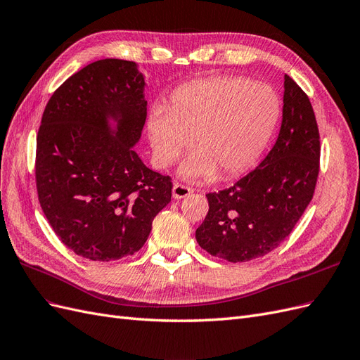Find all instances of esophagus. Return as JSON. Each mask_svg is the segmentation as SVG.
<instances>
[{
	"mask_svg": "<svg viewBox=\"0 0 360 360\" xmlns=\"http://www.w3.org/2000/svg\"><path fill=\"white\" fill-rule=\"evenodd\" d=\"M173 198L174 199H182V198H187V196H190V194L193 193V190L190 188V187H187V186H182V184H174L173 186Z\"/></svg>",
	"mask_w": 360,
	"mask_h": 360,
	"instance_id": "obj_1",
	"label": "esophagus"
}]
</instances>
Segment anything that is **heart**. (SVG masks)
I'll return each instance as SVG.
<instances>
[{"mask_svg": "<svg viewBox=\"0 0 360 360\" xmlns=\"http://www.w3.org/2000/svg\"><path fill=\"white\" fill-rule=\"evenodd\" d=\"M281 116L274 89L243 77L193 81L172 95L170 107L152 105L148 134L153 157L169 167L184 152H196L182 162L190 181L233 178L249 169L269 143Z\"/></svg>", "mask_w": 360, "mask_h": 360, "instance_id": "obj_1", "label": "heart"}]
</instances>
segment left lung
<instances>
[{
	"instance_id": "8db88e82",
	"label": "left lung",
	"mask_w": 360,
	"mask_h": 360,
	"mask_svg": "<svg viewBox=\"0 0 360 360\" xmlns=\"http://www.w3.org/2000/svg\"><path fill=\"white\" fill-rule=\"evenodd\" d=\"M282 127L255 170L219 193L196 229L203 250L229 262L270 253L288 237L314 198L320 172V132L311 101L285 75Z\"/></svg>"
}]
</instances>
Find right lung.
Wrapping results in <instances>:
<instances>
[{"label":"right lung","mask_w":360,"mask_h":360,"mask_svg":"<svg viewBox=\"0 0 360 360\" xmlns=\"http://www.w3.org/2000/svg\"><path fill=\"white\" fill-rule=\"evenodd\" d=\"M143 90L134 61L98 60L54 91L40 122L39 203L60 241L90 261L139 252L172 199L170 176L148 169L134 150L148 115Z\"/></svg>","instance_id":"1"}]
</instances>
